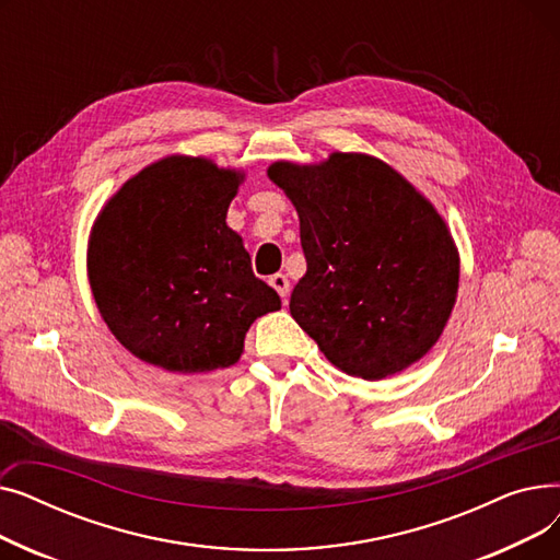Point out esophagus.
<instances>
[{"instance_id":"34e87169","label":"esophagus","mask_w":560,"mask_h":560,"mask_svg":"<svg viewBox=\"0 0 560 560\" xmlns=\"http://www.w3.org/2000/svg\"><path fill=\"white\" fill-rule=\"evenodd\" d=\"M270 285L279 292L283 304H285V298H288V292H290V281H288V277H285V275H275V277H270Z\"/></svg>"}]
</instances>
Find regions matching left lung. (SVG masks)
<instances>
[{"instance_id":"1","label":"left lung","mask_w":560,"mask_h":560,"mask_svg":"<svg viewBox=\"0 0 560 560\" xmlns=\"http://www.w3.org/2000/svg\"><path fill=\"white\" fill-rule=\"evenodd\" d=\"M300 215L306 275L290 315L338 370L376 381L422 359L458 290V254L433 206L384 161L275 163Z\"/></svg>"}]
</instances>
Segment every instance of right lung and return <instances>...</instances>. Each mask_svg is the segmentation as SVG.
Masks as SVG:
<instances>
[{
	"label": "right lung",
	"instance_id": "right-lung-1",
	"mask_svg": "<svg viewBox=\"0 0 560 560\" xmlns=\"http://www.w3.org/2000/svg\"><path fill=\"white\" fill-rule=\"evenodd\" d=\"M243 174L167 156L138 172L102 211L88 249L97 308L131 354L170 372L241 359L252 322L281 308L226 226Z\"/></svg>",
	"mask_w": 560,
	"mask_h": 560
}]
</instances>
